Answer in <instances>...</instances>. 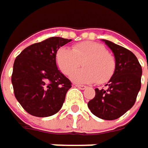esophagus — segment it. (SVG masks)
Wrapping results in <instances>:
<instances>
[{
	"mask_svg": "<svg viewBox=\"0 0 148 148\" xmlns=\"http://www.w3.org/2000/svg\"><path fill=\"white\" fill-rule=\"evenodd\" d=\"M75 86L78 87V88H80V89H86V86L79 85V84H75Z\"/></svg>",
	"mask_w": 148,
	"mask_h": 148,
	"instance_id": "1",
	"label": "esophagus"
}]
</instances>
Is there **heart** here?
Segmentation results:
<instances>
[{"label":"heart","instance_id":"obj_1","mask_svg":"<svg viewBox=\"0 0 148 148\" xmlns=\"http://www.w3.org/2000/svg\"><path fill=\"white\" fill-rule=\"evenodd\" d=\"M55 62L64 75H71L81 65V70L71 75V79L77 83L103 84L112 77L115 71V60L106 52L105 47L95 42H82L70 48L57 51Z\"/></svg>","mask_w":148,"mask_h":148}]
</instances>
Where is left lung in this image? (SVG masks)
Wrapping results in <instances>:
<instances>
[{"label": "left lung", "instance_id": "left-lung-1", "mask_svg": "<svg viewBox=\"0 0 148 148\" xmlns=\"http://www.w3.org/2000/svg\"><path fill=\"white\" fill-rule=\"evenodd\" d=\"M114 54L115 71L107 89L95 88V97L87 103L91 112L103 120H116L134 105L141 87L142 68L130 50L103 40ZM148 69V68H147Z\"/></svg>", "mask_w": 148, "mask_h": 148}]
</instances>
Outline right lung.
Masks as SVG:
<instances>
[{
    "instance_id": "right-lung-1",
    "label": "right lung",
    "mask_w": 148,
    "mask_h": 148,
    "mask_svg": "<svg viewBox=\"0 0 148 148\" xmlns=\"http://www.w3.org/2000/svg\"><path fill=\"white\" fill-rule=\"evenodd\" d=\"M71 41L50 37L27 46L15 60L11 76L15 97L33 116L48 117L62 108L71 82L58 70L55 55Z\"/></svg>"
}]
</instances>
